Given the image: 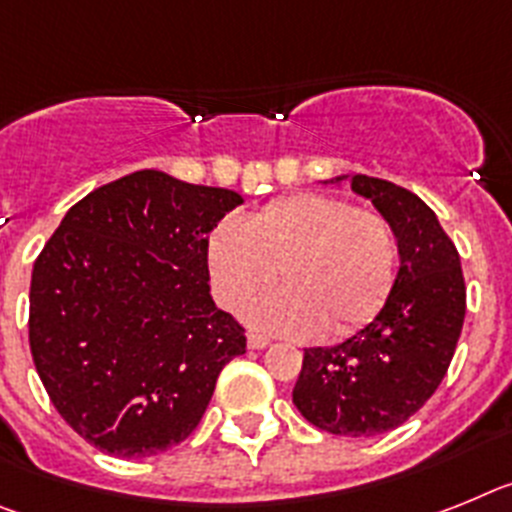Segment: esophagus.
Returning a JSON list of instances; mask_svg holds the SVG:
<instances>
[{
	"mask_svg": "<svg viewBox=\"0 0 512 512\" xmlns=\"http://www.w3.org/2000/svg\"><path fill=\"white\" fill-rule=\"evenodd\" d=\"M247 345H250L252 350H262L268 348L270 340L265 335H260V332H250V335H247Z\"/></svg>",
	"mask_w": 512,
	"mask_h": 512,
	"instance_id": "esophagus-1",
	"label": "esophagus"
}]
</instances>
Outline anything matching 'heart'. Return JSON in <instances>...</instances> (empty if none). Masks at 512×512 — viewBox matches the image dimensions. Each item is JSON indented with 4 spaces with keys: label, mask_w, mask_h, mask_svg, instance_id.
<instances>
[{
    "label": "heart",
    "mask_w": 512,
    "mask_h": 512,
    "mask_svg": "<svg viewBox=\"0 0 512 512\" xmlns=\"http://www.w3.org/2000/svg\"><path fill=\"white\" fill-rule=\"evenodd\" d=\"M208 273L226 309L270 288L281 268L288 283L247 309V319L281 335L322 327L345 335L371 322L399 270V239L389 219L322 193L278 198L247 224L224 219L206 242Z\"/></svg>",
    "instance_id": "1"
}]
</instances>
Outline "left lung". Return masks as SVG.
Masks as SVG:
<instances>
[{
    "instance_id": "1",
    "label": "left lung",
    "mask_w": 512,
    "mask_h": 512,
    "mask_svg": "<svg viewBox=\"0 0 512 512\" xmlns=\"http://www.w3.org/2000/svg\"><path fill=\"white\" fill-rule=\"evenodd\" d=\"M371 198L399 239L397 281L384 309L332 348L304 350L293 404L332 435L371 438L410 420L441 386L466 314L456 244L410 190L366 175H340Z\"/></svg>"
}]
</instances>
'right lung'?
Instances as JSON below:
<instances>
[{"instance_id":"obj_1","label":"right lung","mask_w":512,"mask_h":512,"mask_svg":"<svg viewBox=\"0 0 512 512\" xmlns=\"http://www.w3.org/2000/svg\"><path fill=\"white\" fill-rule=\"evenodd\" d=\"M242 203L226 188L141 170L84 195L33 265L30 353L69 428L144 459L198 428L221 368L247 350L216 309L208 231Z\"/></svg>"}]
</instances>
